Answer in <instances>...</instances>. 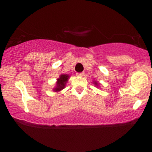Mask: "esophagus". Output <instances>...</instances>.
I'll return each mask as SVG.
<instances>
[{
	"mask_svg": "<svg viewBox=\"0 0 152 152\" xmlns=\"http://www.w3.org/2000/svg\"><path fill=\"white\" fill-rule=\"evenodd\" d=\"M76 75H77V76H83V75H84V73H83V72H82V73H78V74Z\"/></svg>",
	"mask_w": 152,
	"mask_h": 152,
	"instance_id": "34e87169",
	"label": "esophagus"
}]
</instances>
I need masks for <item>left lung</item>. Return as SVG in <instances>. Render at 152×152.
Listing matches in <instances>:
<instances>
[{
	"label": "left lung",
	"mask_w": 152,
	"mask_h": 152,
	"mask_svg": "<svg viewBox=\"0 0 152 152\" xmlns=\"http://www.w3.org/2000/svg\"><path fill=\"white\" fill-rule=\"evenodd\" d=\"M94 83H95V85L96 86H98V85H99V83L97 81H94Z\"/></svg>",
	"instance_id": "obj_1"
}]
</instances>
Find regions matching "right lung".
Listing matches in <instances>:
<instances>
[{"instance_id": "add662e5", "label": "right lung", "mask_w": 152, "mask_h": 152, "mask_svg": "<svg viewBox=\"0 0 152 152\" xmlns=\"http://www.w3.org/2000/svg\"><path fill=\"white\" fill-rule=\"evenodd\" d=\"M69 76L68 74H61L60 75L59 78L57 79L56 86L53 88V91L55 92H58L64 89L65 88L66 83H67L68 79H69Z\"/></svg>"}]
</instances>
